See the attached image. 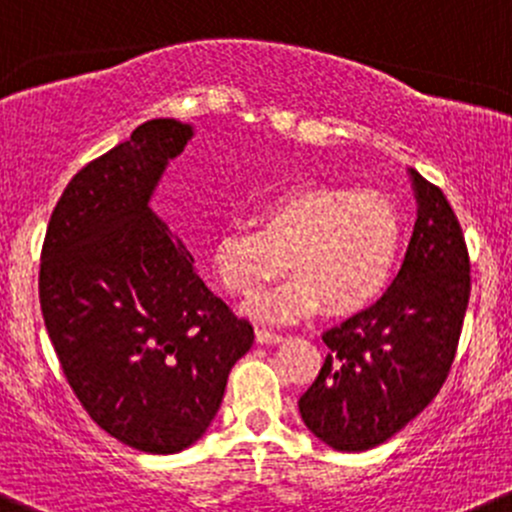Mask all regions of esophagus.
Returning a JSON list of instances; mask_svg holds the SVG:
<instances>
[{
  "label": "esophagus",
  "mask_w": 512,
  "mask_h": 512,
  "mask_svg": "<svg viewBox=\"0 0 512 512\" xmlns=\"http://www.w3.org/2000/svg\"><path fill=\"white\" fill-rule=\"evenodd\" d=\"M255 335H257V342H262V345H272V342H282L280 332L265 330V327H260V330H257Z\"/></svg>",
  "instance_id": "34e87169"
}]
</instances>
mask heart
I'll list each match as a JSON object with an SVG mask.
<instances>
[{"mask_svg":"<svg viewBox=\"0 0 512 512\" xmlns=\"http://www.w3.org/2000/svg\"><path fill=\"white\" fill-rule=\"evenodd\" d=\"M255 225H235L215 242V272L232 295L250 297L277 277L292 280L252 310L292 320L317 307L355 315L382 297L395 277L403 222L393 200L350 187L300 185L270 197Z\"/></svg>","mask_w":512,"mask_h":512,"instance_id":"b5f03b06","label":"heart"}]
</instances>
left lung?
I'll use <instances>...</instances> for the list:
<instances>
[{
    "label": "left lung",
    "mask_w": 512,
    "mask_h": 512,
    "mask_svg": "<svg viewBox=\"0 0 512 512\" xmlns=\"http://www.w3.org/2000/svg\"><path fill=\"white\" fill-rule=\"evenodd\" d=\"M418 220L388 292L322 335L325 365L300 398L307 430L330 448L362 453L418 418L458 350L470 300V257L443 190L410 170Z\"/></svg>",
    "instance_id": "obj_1"
}]
</instances>
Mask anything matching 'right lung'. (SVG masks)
I'll return each mask as SVG.
<instances>
[{
    "label": "right lung",
    "instance_id": "1",
    "mask_svg": "<svg viewBox=\"0 0 512 512\" xmlns=\"http://www.w3.org/2000/svg\"><path fill=\"white\" fill-rule=\"evenodd\" d=\"M192 127L150 119L72 177L49 220L39 305L69 388L119 443L172 455L205 435L255 340L150 210Z\"/></svg>",
    "mask_w": 512,
    "mask_h": 512
}]
</instances>
